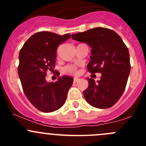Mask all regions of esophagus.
Masks as SVG:
<instances>
[{
    "mask_svg": "<svg viewBox=\"0 0 146 146\" xmlns=\"http://www.w3.org/2000/svg\"><path fill=\"white\" fill-rule=\"evenodd\" d=\"M78 81H79V78H74V80H73V82H74L75 83H76V82H78Z\"/></svg>",
    "mask_w": 146,
    "mask_h": 146,
    "instance_id": "obj_1",
    "label": "esophagus"
}]
</instances>
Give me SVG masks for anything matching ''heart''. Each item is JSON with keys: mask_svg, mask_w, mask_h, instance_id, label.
I'll return each mask as SVG.
<instances>
[{"mask_svg": "<svg viewBox=\"0 0 146 146\" xmlns=\"http://www.w3.org/2000/svg\"><path fill=\"white\" fill-rule=\"evenodd\" d=\"M64 71L66 72V73H70V74H74V75L78 74L77 68H76L75 66H66V67L64 68Z\"/></svg>", "mask_w": 146, "mask_h": 146, "instance_id": "1", "label": "heart"}]
</instances>
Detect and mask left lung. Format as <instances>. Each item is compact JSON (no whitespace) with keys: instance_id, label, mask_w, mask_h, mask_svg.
Masks as SVG:
<instances>
[{"instance_id":"8db88e82","label":"left lung","mask_w":146,"mask_h":146,"mask_svg":"<svg viewBox=\"0 0 146 146\" xmlns=\"http://www.w3.org/2000/svg\"><path fill=\"white\" fill-rule=\"evenodd\" d=\"M72 39L87 43L92 48L88 64L91 73H100V80L88 78L84 98L92 107L107 109L112 107L121 97L131 70L127 46L114 31L96 27L72 35Z\"/></svg>"}]
</instances>
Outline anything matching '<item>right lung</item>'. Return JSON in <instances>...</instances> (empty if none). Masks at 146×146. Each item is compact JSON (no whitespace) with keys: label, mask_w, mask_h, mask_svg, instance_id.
<instances>
[{"label":"right lung","mask_w":146,"mask_h":146,"mask_svg":"<svg viewBox=\"0 0 146 146\" xmlns=\"http://www.w3.org/2000/svg\"><path fill=\"white\" fill-rule=\"evenodd\" d=\"M70 37L39 32L26 41L19 54V78L26 97L32 105L43 112H52L66 102L73 78L64 76L54 82L46 80L47 70L55 66L57 47Z\"/></svg>","instance_id":"right-lung-1"}]
</instances>
